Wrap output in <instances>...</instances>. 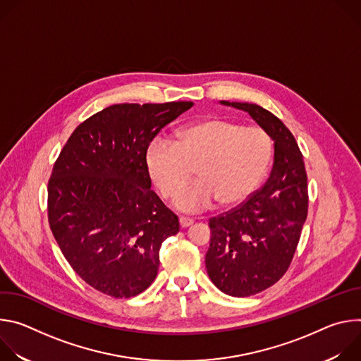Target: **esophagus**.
Masks as SVG:
<instances>
[{"instance_id": "34e87169", "label": "esophagus", "mask_w": 361, "mask_h": 361, "mask_svg": "<svg viewBox=\"0 0 361 361\" xmlns=\"http://www.w3.org/2000/svg\"><path fill=\"white\" fill-rule=\"evenodd\" d=\"M180 226H181V228H187V227H190L194 221L191 220V219H188V217H180Z\"/></svg>"}]
</instances>
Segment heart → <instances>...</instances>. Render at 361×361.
Segmentation results:
<instances>
[{
	"instance_id": "obj_1",
	"label": "heart",
	"mask_w": 361,
	"mask_h": 361,
	"mask_svg": "<svg viewBox=\"0 0 361 361\" xmlns=\"http://www.w3.org/2000/svg\"><path fill=\"white\" fill-rule=\"evenodd\" d=\"M273 160V140L260 127L227 120H207L183 127L176 142L154 138L145 151V169L164 198H173L192 178L199 181L182 192L174 205L187 213L219 201L233 207L247 201L264 181Z\"/></svg>"
}]
</instances>
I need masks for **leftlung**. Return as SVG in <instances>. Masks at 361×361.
<instances>
[{"label": "left lung", "instance_id": "8db88e82", "mask_svg": "<svg viewBox=\"0 0 361 361\" xmlns=\"http://www.w3.org/2000/svg\"><path fill=\"white\" fill-rule=\"evenodd\" d=\"M220 102L248 113L274 141L266 184L209 223V277L223 293L248 297L276 284L290 267L307 219V174L298 144L280 118L250 102Z\"/></svg>", "mask_w": 361, "mask_h": 361}]
</instances>
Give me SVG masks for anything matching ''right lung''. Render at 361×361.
<instances>
[{
	"instance_id": "add662e5",
	"label": "right lung",
	"mask_w": 361,
	"mask_h": 361,
	"mask_svg": "<svg viewBox=\"0 0 361 361\" xmlns=\"http://www.w3.org/2000/svg\"><path fill=\"white\" fill-rule=\"evenodd\" d=\"M194 102L114 104L81 123L48 181V223L73 270L92 288L130 298L151 286L178 217L151 190L145 151Z\"/></svg>"
}]
</instances>
